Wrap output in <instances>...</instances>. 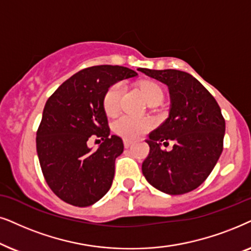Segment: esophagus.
<instances>
[{
    "mask_svg": "<svg viewBox=\"0 0 251 251\" xmlns=\"http://www.w3.org/2000/svg\"><path fill=\"white\" fill-rule=\"evenodd\" d=\"M132 141H129V140H124V147H125V148H129V147L132 146Z\"/></svg>",
    "mask_w": 251,
    "mask_h": 251,
    "instance_id": "esophagus-1",
    "label": "esophagus"
}]
</instances>
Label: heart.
Here are the masks:
<instances>
[{"label": "heart", "instance_id": "obj_1", "mask_svg": "<svg viewBox=\"0 0 251 251\" xmlns=\"http://www.w3.org/2000/svg\"><path fill=\"white\" fill-rule=\"evenodd\" d=\"M143 98L147 103L153 101H162L164 93L158 83L149 81H142L139 85ZM123 94V86L120 82L113 83L106 89L103 98V109L108 116H113L119 109L120 98ZM151 127V123L147 118H136L131 116H122L113 123V131L117 134L123 136L126 140H135L148 132Z\"/></svg>", "mask_w": 251, "mask_h": 251}]
</instances>
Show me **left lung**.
<instances>
[{
  "instance_id": "obj_1",
  "label": "left lung",
  "mask_w": 251,
  "mask_h": 251,
  "mask_svg": "<svg viewBox=\"0 0 251 251\" xmlns=\"http://www.w3.org/2000/svg\"><path fill=\"white\" fill-rule=\"evenodd\" d=\"M168 86V119L149 134V155L142 173L150 185L170 195L192 192L204 182L223 151L225 119L218 103L189 73L179 70L139 69ZM175 142L170 152L161 143Z\"/></svg>"
}]
</instances>
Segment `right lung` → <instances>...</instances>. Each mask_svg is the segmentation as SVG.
Wrapping results in <instances>:
<instances>
[{"mask_svg":"<svg viewBox=\"0 0 251 251\" xmlns=\"http://www.w3.org/2000/svg\"><path fill=\"white\" fill-rule=\"evenodd\" d=\"M136 75L124 66H92L63 82L46 102L36 151L50 189L69 204H94L111 187L124 143L110 135L103 98L113 83ZM92 135L103 141L98 151L86 146Z\"/></svg>","mask_w":251,"mask_h":251,"instance_id":"1","label":"right lung"}]
</instances>
